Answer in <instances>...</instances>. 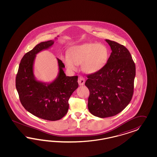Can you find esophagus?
Here are the masks:
<instances>
[{
	"instance_id": "1",
	"label": "esophagus",
	"mask_w": 157,
	"mask_h": 157,
	"mask_svg": "<svg viewBox=\"0 0 157 157\" xmlns=\"http://www.w3.org/2000/svg\"><path fill=\"white\" fill-rule=\"evenodd\" d=\"M78 83L80 86H83L85 85V79L82 76H80L79 78H78Z\"/></svg>"
}]
</instances>
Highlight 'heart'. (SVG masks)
Masks as SVG:
<instances>
[{
  "instance_id": "b5f03b06",
  "label": "heart",
  "mask_w": 157,
  "mask_h": 157,
  "mask_svg": "<svg viewBox=\"0 0 157 157\" xmlns=\"http://www.w3.org/2000/svg\"><path fill=\"white\" fill-rule=\"evenodd\" d=\"M108 57L106 47L101 44L86 43L72 48L69 57L63 58L67 68L76 70V65L81 64L82 70L88 74H94L101 70Z\"/></svg>"
}]
</instances>
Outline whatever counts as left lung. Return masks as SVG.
I'll list each match as a JSON object with an SVG mask.
<instances>
[{
  "instance_id": "8db88e82",
  "label": "left lung",
  "mask_w": 157,
  "mask_h": 157,
  "mask_svg": "<svg viewBox=\"0 0 157 157\" xmlns=\"http://www.w3.org/2000/svg\"><path fill=\"white\" fill-rule=\"evenodd\" d=\"M112 53L104 67L87 75L85 85L90 91L88 109L100 118L112 117L124 109L132 98L135 64L123 45L105 40Z\"/></svg>"
}]
</instances>
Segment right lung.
<instances>
[{
    "label": "right lung",
    "mask_w": 157,
    "mask_h": 157,
    "mask_svg": "<svg viewBox=\"0 0 157 157\" xmlns=\"http://www.w3.org/2000/svg\"><path fill=\"white\" fill-rule=\"evenodd\" d=\"M54 43V40L40 43L26 53L21 60L15 79L16 89L24 108L36 117L49 121L60 120L66 114L68 100L78 87V76H66L63 71L64 64L57 58L59 73L54 81L45 83L34 76L36 55L52 47Z\"/></svg>",
    "instance_id": "obj_1"
}]
</instances>
